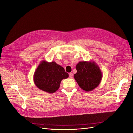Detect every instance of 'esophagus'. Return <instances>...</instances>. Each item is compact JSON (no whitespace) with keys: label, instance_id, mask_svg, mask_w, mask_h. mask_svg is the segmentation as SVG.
Returning a JSON list of instances; mask_svg holds the SVG:
<instances>
[{"label":"esophagus","instance_id":"esophagus-1","mask_svg":"<svg viewBox=\"0 0 133 133\" xmlns=\"http://www.w3.org/2000/svg\"><path fill=\"white\" fill-rule=\"evenodd\" d=\"M69 77L70 78H72L73 77V73H69Z\"/></svg>","mask_w":133,"mask_h":133}]
</instances>
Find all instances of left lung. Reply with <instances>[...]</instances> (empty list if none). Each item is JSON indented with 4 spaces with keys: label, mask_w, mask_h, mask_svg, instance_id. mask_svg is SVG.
<instances>
[{
    "label": "left lung",
    "mask_w": 133,
    "mask_h": 133,
    "mask_svg": "<svg viewBox=\"0 0 133 133\" xmlns=\"http://www.w3.org/2000/svg\"><path fill=\"white\" fill-rule=\"evenodd\" d=\"M74 77L79 86L85 91H91L97 87L102 79V73L94 61L80 62L76 65Z\"/></svg>",
    "instance_id": "1"
}]
</instances>
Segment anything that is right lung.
<instances>
[{"label": "right lung", "mask_w": 133, "mask_h": 133, "mask_svg": "<svg viewBox=\"0 0 133 133\" xmlns=\"http://www.w3.org/2000/svg\"><path fill=\"white\" fill-rule=\"evenodd\" d=\"M69 76L64 68L55 62L42 60L36 69L33 80L40 90L48 93H54L60 87V83Z\"/></svg>", "instance_id": "1"}]
</instances>
